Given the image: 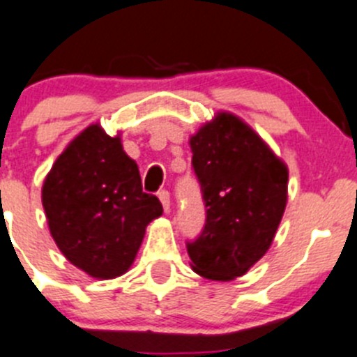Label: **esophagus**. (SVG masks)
Wrapping results in <instances>:
<instances>
[{"mask_svg":"<svg viewBox=\"0 0 357 357\" xmlns=\"http://www.w3.org/2000/svg\"><path fill=\"white\" fill-rule=\"evenodd\" d=\"M159 200H161L162 208H165V211L168 212L169 207H172V198H169V192L168 191H161V192H159Z\"/></svg>","mask_w":357,"mask_h":357,"instance_id":"obj_1","label":"esophagus"}]
</instances>
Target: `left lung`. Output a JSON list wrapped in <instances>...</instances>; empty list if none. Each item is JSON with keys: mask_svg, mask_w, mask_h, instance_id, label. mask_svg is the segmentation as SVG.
<instances>
[{"mask_svg": "<svg viewBox=\"0 0 357 357\" xmlns=\"http://www.w3.org/2000/svg\"><path fill=\"white\" fill-rule=\"evenodd\" d=\"M207 218L188 243L191 267L214 281L246 274L267 253L287 207L289 168L235 114L221 111L189 139Z\"/></svg>", "mask_w": 357, "mask_h": 357, "instance_id": "1", "label": "left lung"}]
</instances>
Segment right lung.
I'll return each instance as SVG.
<instances>
[{
    "mask_svg": "<svg viewBox=\"0 0 357 357\" xmlns=\"http://www.w3.org/2000/svg\"><path fill=\"white\" fill-rule=\"evenodd\" d=\"M42 205L65 258L97 280L127 273L146 225L162 214L159 198L143 192L138 165L120 136L111 138L99 123L77 134L54 161Z\"/></svg>",
    "mask_w": 357,
    "mask_h": 357,
    "instance_id": "add662e5",
    "label": "right lung"
}]
</instances>
